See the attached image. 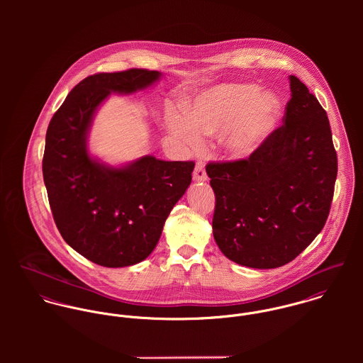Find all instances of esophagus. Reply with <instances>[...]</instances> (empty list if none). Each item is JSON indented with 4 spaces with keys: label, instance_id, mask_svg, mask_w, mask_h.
Listing matches in <instances>:
<instances>
[{
    "label": "esophagus",
    "instance_id": "esophagus-1",
    "mask_svg": "<svg viewBox=\"0 0 363 363\" xmlns=\"http://www.w3.org/2000/svg\"><path fill=\"white\" fill-rule=\"evenodd\" d=\"M193 179L196 182H206L207 180V172H206V167L201 162H199L196 164V169H194V173H193Z\"/></svg>",
    "mask_w": 363,
    "mask_h": 363
}]
</instances>
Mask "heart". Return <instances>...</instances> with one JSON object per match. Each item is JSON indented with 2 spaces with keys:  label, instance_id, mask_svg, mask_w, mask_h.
Returning a JSON list of instances; mask_svg holds the SVG:
<instances>
[{
  "label": "heart",
  "instance_id": "b5f03b06",
  "mask_svg": "<svg viewBox=\"0 0 363 363\" xmlns=\"http://www.w3.org/2000/svg\"><path fill=\"white\" fill-rule=\"evenodd\" d=\"M281 114V101L271 91L257 85L226 82L199 94L186 110V117L170 116V131L191 148L201 140L223 134L228 154L243 159L256 152L275 128Z\"/></svg>",
  "mask_w": 363,
  "mask_h": 363
}]
</instances>
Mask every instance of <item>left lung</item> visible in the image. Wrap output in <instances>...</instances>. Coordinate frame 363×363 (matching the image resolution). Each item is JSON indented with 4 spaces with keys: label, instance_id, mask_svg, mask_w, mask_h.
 Returning a JSON list of instances; mask_svg holds the SVG:
<instances>
[{
    "label": "left lung",
    "instance_id": "8db88e82",
    "mask_svg": "<svg viewBox=\"0 0 363 363\" xmlns=\"http://www.w3.org/2000/svg\"><path fill=\"white\" fill-rule=\"evenodd\" d=\"M284 125L249 159L207 164L215 193L212 232L220 252L250 268L298 257L327 220L337 154L325 110L289 75Z\"/></svg>",
    "mask_w": 363,
    "mask_h": 363
}]
</instances>
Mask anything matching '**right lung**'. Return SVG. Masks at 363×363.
<instances>
[{"instance_id":"obj_1","label":"right lung","mask_w":363,"mask_h":363,"mask_svg":"<svg viewBox=\"0 0 363 363\" xmlns=\"http://www.w3.org/2000/svg\"><path fill=\"white\" fill-rule=\"evenodd\" d=\"M160 77L138 68L91 75L68 94L48 128L43 179L54 222L75 252L108 268L134 265L154 252L191 183L194 162L145 155L111 166L88 150L94 117L108 95L144 91Z\"/></svg>"}]
</instances>
